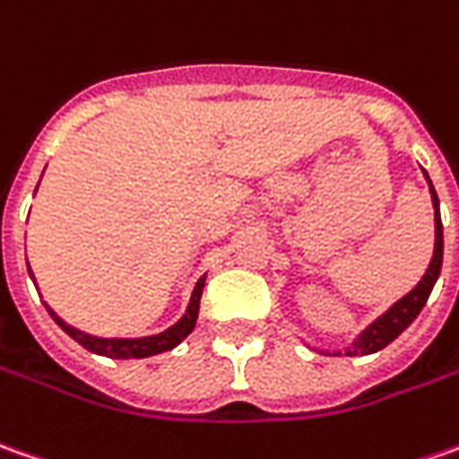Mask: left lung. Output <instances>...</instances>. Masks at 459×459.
<instances>
[{
  "instance_id": "1",
  "label": "left lung",
  "mask_w": 459,
  "mask_h": 459,
  "mask_svg": "<svg viewBox=\"0 0 459 459\" xmlns=\"http://www.w3.org/2000/svg\"><path fill=\"white\" fill-rule=\"evenodd\" d=\"M427 177V171H424ZM429 181V177H427ZM429 194H432V207H435V252H432V260L429 267L422 275V280L409 290L404 298H399L394 306L389 310H384L379 318L374 323H368L359 336L353 338L351 343L343 349V351H321L325 356H368V353L381 351L384 346H389L409 323L420 316V310L424 308L427 298L432 293L435 282L439 278V270H442V252H445V239H442V220H439V199L432 181H429ZM318 351V349H313Z\"/></svg>"
}]
</instances>
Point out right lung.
Returning <instances> with one entry per match:
<instances>
[{"mask_svg": "<svg viewBox=\"0 0 459 459\" xmlns=\"http://www.w3.org/2000/svg\"><path fill=\"white\" fill-rule=\"evenodd\" d=\"M30 275H32V270H30ZM32 280H35V275H32ZM204 280H207V275H202V278L196 280V285H194V290H192V298H189V306H186V310H184V316H181L179 321L174 323L171 328L161 331V333H156V336H143V338L91 336V333H85V331L73 328L70 323H65L63 318H60L50 306H48V303H45V308H48V313L52 316V321L57 323L67 336L73 338V341H78L80 346H82V349H88L91 353L108 356V359H146V356H156V353L171 351L174 346H179L181 341L192 333L194 325H196V316H199V300H202V290H204Z\"/></svg>", "mask_w": 459, "mask_h": 459, "instance_id": "1", "label": "right lung"}]
</instances>
